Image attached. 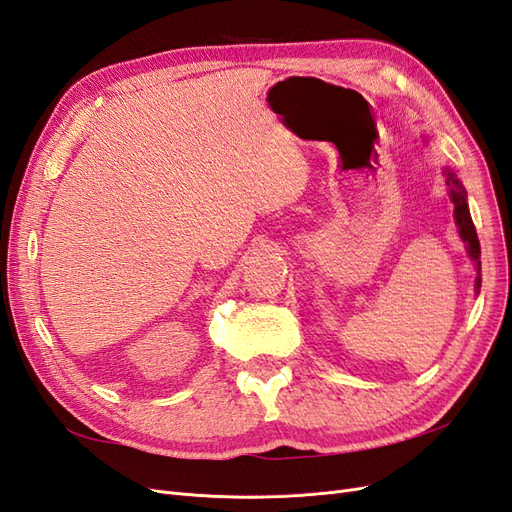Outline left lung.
Listing matches in <instances>:
<instances>
[{"mask_svg": "<svg viewBox=\"0 0 512 512\" xmlns=\"http://www.w3.org/2000/svg\"><path fill=\"white\" fill-rule=\"evenodd\" d=\"M446 183L451 185V198L455 203V222L459 226V235H461L463 243L468 245L470 258L476 262V267H478L476 286H480V243H478L476 228H474V222L470 218V209L466 203V190H463V185L459 183V179L451 173V170H446Z\"/></svg>", "mask_w": 512, "mask_h": 512, "instance_id": "left-lung-1", "label": "left lung"}]
</instances>
